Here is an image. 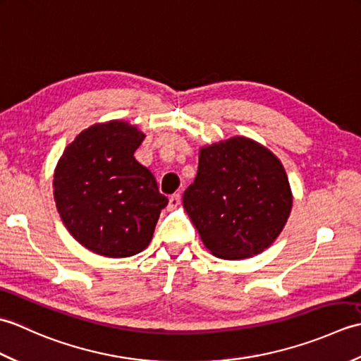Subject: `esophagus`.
<instances>
[{"label":"esophagus","instance_id":"1","mask_svg":"<svg viewBox=\"0 0 361 361\" xmlns=\"http://www.w3.org/2000/svg\"><path fill=\"white\" fill-rule=\"evenodd\" d=\"M180 202H181V197H180V194H173V195H171V198H169V209H175L176 206L180 204Z\"/></svg>","mask_w":361,"mask_h":361}]
</instances>
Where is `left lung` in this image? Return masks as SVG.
<instances>
[{
    "mask_svg": "<svg viewBox=\"0 0 361 361\" xmlns=\"http://www.w3.org/2000/svg\"><path fill=\"white\" fill-rule=\"evenodd\" d=\"M286 169L243 136L200 150L183 204L204 247L221 259H247L276 240L291 211Z\"/></svg>",
    "mask_w": 361,
    "mask_h": 361,
    "instance_id": "1",
    "label": "left lung"
}]
</instances>
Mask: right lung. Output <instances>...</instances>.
Segmentation results:
<instances>
[{
    "instance_id": "obj_1",
    "label": "right lung",
    "mask_w": 361,
    "mask_h": 361,
    "mask_svg": "<svg viewBox=\"0 0 361 361\" xmlns=\"http://www.w3.org/2000/svg\"><path fill=\"white\" fill-rule=\"evenodd\" d=\"M145 135L124 121L83 130L54 172V200L68 231L105 257H128L152 240L167 197L133 153Z\"/></svg>"
}]
</instances>
